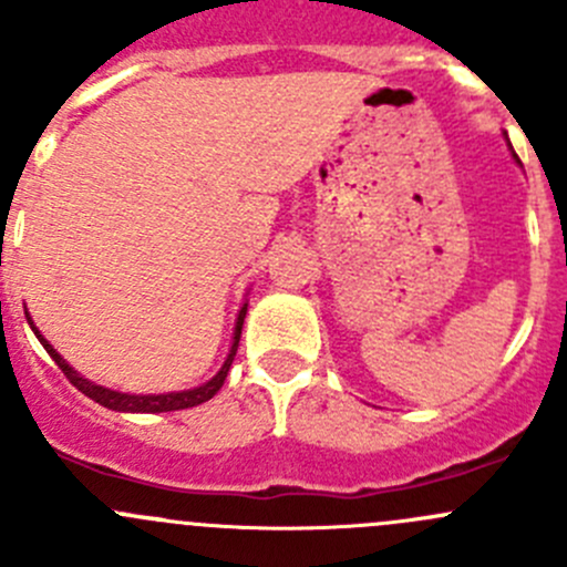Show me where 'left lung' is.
Returning a JSON list of instances; mask_svg holds the SVG:
<instances>
[{
  "instance_id": "left-lung-1",
  "label": "left lung",
  "mask_w": 567,
  "mask_h": 567,
  "mask_svg": "<svg viewBox=\"0 0 567 567\" xmlns=\"http://www.w3.org/2000/svg\"><path fill=\"white\" fill-rule=\"evenodd\" d=\"M507 136V134H505ZM507 145H511V140H507ZM511 153H513V158H516V164H522V162H518V156H516V151H513V145H511Z\"/></svg>"
}]
</instances>
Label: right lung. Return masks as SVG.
<instances>
[{
	"label": "right lung",
	"instance_id": "obj_1",
	"mask_svg": "<svg viewBox=\"0 0 567 567\" xmlns=\"http://www.w3.org/2000/svg\"><path fill=\"white\" fill-rule=\"evenodd\" d=\"M247 301H244V307L238 310V318H236V329H233V342H230V353H227L225 364L219 368V373L214 375L210 381H205V384L194 386V390H183V392H164V394H131V392H117V390H109V386H101L95 384V381L84 379L82 373H76V370L71 368V364L65 362V359L56 353V348L51 346L49 340H45L43 334L38 331L35 320L30 318V312H27V323L32 326V331H35V337L40 340V346L45 348V353H49L51 359L56 362V368L62 370V373L68 375V381H71L73 386H76L79 392L87 394L90 400H95V403H101L104 409H112V411H123V414H162V411H181V409H192V405H199L205 403V400L214 398L216 392L221 390V384H225L227 373H230V364L233 359H236V351H238V340H241V329H244V318H247Z\"/></svg>",
	"mask_w": 567,
	"mask_h": 567
}]
</instances>
